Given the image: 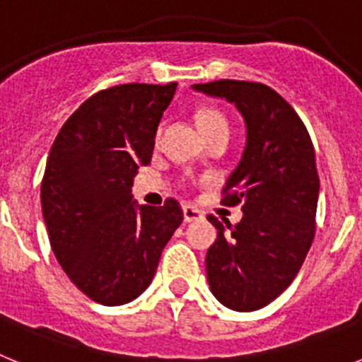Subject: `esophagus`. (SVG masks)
I'll return each instance as SVG.
<instances>
[{"label": "esophagus", "instance_id": "34e87169", "mask_svg": "<svg viewBox=\"0 0 362 362\" xmlns=\"http://www.w3.org/2000/svg\"><path fill=\"white\" fill-rule=\"evenodd\" d=\"M183 217H185V223H192V221L203 219L204 214H203V210L196 209V206H192V204H185Z\"/></svg>", "mask_w": 362, "mask_h": 362}]
</instances>
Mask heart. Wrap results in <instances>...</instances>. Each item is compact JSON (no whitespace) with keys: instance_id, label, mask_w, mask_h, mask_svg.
Here are the masks:
<instances>
[{"instance_id":"heart-1","label":"heart","mask_w":362,"mask_h":362,"mask_svg":"<svg viewBox=\"0 0 362 362\" xmlns=\"http://www.w3.org/2000/svg\"><path fill=\"white\" fill-rule=\"evenodd\" d=\"M196 123L204 137H209L210 134L221 132V130L228 132V121H226L225 114L217 110L216 107H201L196 112ZM159 136H161V130L156 132V141L159 139Z\"/></svg>"}]
</instances>
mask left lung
<instances>
[{
    "label": "left lung",
    "instance_id": "left-lung-1",
    "mask_svg": "<svg viewBox=\"0 0 362 362\" xmlns=\"http://www.w3.org/2000/svg\"><path fill=\"white\" fill-rule=\"evenodd\" d=\"M194 88L228 99L246 123L241 163L221 203L243 204L238 225L209 216L217 239L206 254L210 290L225 306L252 312L296 279L315 235L319 175L315 150L292 105L263 83L219 79Z\"/></svg>",
    "mask_w": 362,
    "mask_h": 362
}]
</instances>
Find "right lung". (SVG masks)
<instances>
[{"instance_id": "obj_1", "label": "right lung", "mask_w": 362, "mask_h": 362, "mask_svg": "<svg viewBox=\"0 0 362 362\" xmlns=\"http://www.w3.org/2000/svg\"><path fill=\"white\" fill-rule=\"evenodd\" d=\"M177 83H127L95 92L54 139L41 209L57 263L105 306L141 296L172 233L183 223L174 197L137 206L134 175L152 159L153 136Z\"/></svg>"}]
</instances>
